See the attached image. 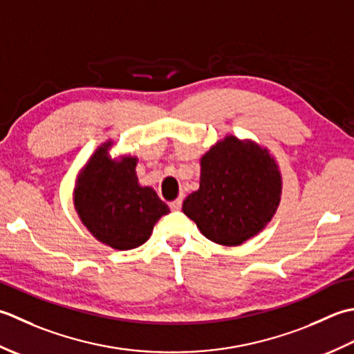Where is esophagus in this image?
I'll return each instance as SVG.
<instances>
[{
  "mask_svg": "<svg viewBox=\"0 0 354 354\" xmlns=\"http://www.w3.org/2000/svg\"><path fill=\"white\" fill-rule=\"evenodd\" d=\"M182 203H183V200L182 198H177L174 201H171L169 207L172 209V211H180V209H182Z\"/></svg>",
  "mask_w": 354,
  "mask_h": 354,
  "instance_id": "esophagus-1",
  "label": "esophagus"
}]
</instances>
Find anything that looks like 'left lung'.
Listing matches in <instances>:
<instances>
[{"label": "left lung", "mask_w": 354, "mask_h": 354, "mask_svg": "<svg viewBox=\"0 0 354 354\" xmlns=\"http://www.w3.org/2000/svg\"><path fill=\"white\" fill-rule=\"evenodd\" d=\"M283 176L270 151L227 134L200 158V187L183 201V212L207 240L240 246L275 215Z\"/></svg>", "instance_id": "1"}]
</instances>
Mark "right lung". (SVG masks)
<instances>
[{
	"label": "right lung",
	"mask_w": 354,
	"mask_h": 354,
	"mask_svg": "<svg viewBox=\"0 0 354 354\" xmlns=\"http://www.w3.org/2000/svg\"><path fill=\"white\" fill-rule=\"evenodd\" d=\"M111 139L100 143L77 172L73 205L86 230L105 246L131 250L153 234L156 223L169 212L151 186L136 174V156L113 157Z\"/></svg>",
	"instance_id": "1"
}]
</instances>
